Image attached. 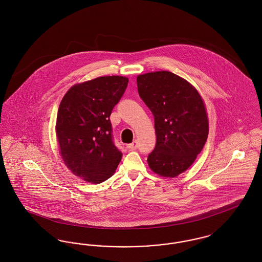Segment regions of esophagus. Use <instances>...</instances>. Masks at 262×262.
Returning <instances> with one entry per match:
<instances>
[{
	"label": "esophagus",
	"instance_id": "obj_1",
	"mask_svg": "<svg viewBox=\"0 0 262 262\" xmlns=\"http://www.w3.org/2000/svg\"><path fill=\"white\" fill-rule=\"evenodd\" d=\"M137 146H138V145H137V140H134L130 144H127V145H126V147L129 150H136L137 148Z\"/></svg>",
	"mask_w": 262,
	"mask_h": 262
}]
</instances>
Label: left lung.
<instances>
[{"mask_svg": "<svg viewBox=\"0 0 262 262\" xmlns=\"http://www.w3.org/2000/svg\"><path fill=\"white\" fill-rule=\"evenodd\" d=\"M140 98L154 116L156 145L147 162L164 178L186 172L203 148L209 132L200 92L185 78L160 71L137 75Z\"/></svg>", "mask_w": 262, "mask_h": 262, "instance_id": "1", "label": "left lung"}]
</instances>
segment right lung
<instances>
[{
    "label": "right lung",
    "mask_w": 262,
    "mask_h": 262,
    "mask_svg": "<svg viewBox=\"0 0 262 262\" xmlns=\"http://www.w3.org/2000/svg\"><path fill=\"white\" fill-rule=\"evenodd\" d=\"M127 82L125 76H99L73 85L60 103L56 121L60 156L85 182L106 181L122 159L113 142L109 118Z\"/></svg>",
    "instance_id": "1"
}]
</instances>
